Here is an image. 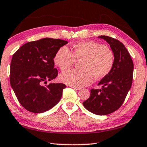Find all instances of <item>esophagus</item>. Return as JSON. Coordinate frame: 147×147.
Here are the masks:
<instances>
[{
    "label": "esophagus",
    "instance_id": "esophagus-1",
    "mask_svg": "<svg viewBox=\"0 0 147 147\" xmlns=\"http://www.w3.org/2000/svg\"><path fill=\"white\" fill-rule=\"evenodd\" d=\"M71 88H73V89H76V90H80V89L81 88H78V87H75V86H71Z\"/></svg>",
    "mask_w": 147,
    "mask_h": 147
}]
</instances>
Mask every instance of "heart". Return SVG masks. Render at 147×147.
I'll use <instances>...</instances> for the list:
<instances>
[{"instance_id": "obj_1", "label": "heart", "mask_w": 147, "mask_h": 147, "mask_svg": "<svg viewBox=\"0 0 147 147\" xmlns=\"http://www.w3.org/2000/svg\"><path fill=\"white\" fill-rule=\"evenodd\" d=\"M74 53L65 46L58 49L54 56V63L61 71L69 69L76 59L81 60V69L65 72L60 80L68 85L80 87L89 85L94 76L100 79L110 73L114 64V54L108 47L96 41L80 42L73 46Z\"/></svg>"}]
</instances>
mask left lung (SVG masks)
<instances>
[{"mask_svg": "<svg viewBox=\"0 0 147 147\" xmlns=\"http://www.w3.org/2000/svg\"><path fill=\"white\" fill-rule=\"evenodd\" d=\"M98 38L109 44L114 54V64L110 73L98 84L102 85V88L91 89L90 96L83 105L91 113L104 115L117 110L123 104L132 84L134 63L121 42L106 36Z\"/></svg>", "mask_w": 147, "mask_h": 147, "instance_id": "8db88e82", "label": "left lung"}]
</instances>
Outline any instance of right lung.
Wrapping results in <instances>:
<instances>
[{
    "mask_svg": "<svg viewBox=\"0 0 147 147\" xmlns=\"http://www.w3.org/2000/svg\"><path fill=\"white\" fill-rule=\"evenodd\" d=\"M67 43L62 39L43 38L25 43L13 54L10 84L19 103L26 110L43 113L60 100L66 86L62 83L43 84L58 76L54 58L58 49Z\"/></svg>",
    "mask_w": 147,
    "mask_h": 147,
    "instance_id": "obj_1",
    "label": "right lung"
}]
</instances>
